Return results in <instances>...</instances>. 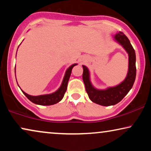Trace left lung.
Segmentation results:
<instances>
[{"label":"left lung","mask_w":151,"mask_h":151,"mask_svg":"<svg viewBox=\"0 0 151 151\" xmlns=\"http://www.w3.org/2000/svg\"><path fill=\"white\" fill-rule=\"evenodd\" d=\"M114 39L122 46L129 54V70L125 80L118 85L109 87L105 90H98L91 83L90 74L88 68L83 67V79L86 91L90 100L102 106H111L120 102L133 87L136 77L135 52L129 38L123 32H119L114 36Z\"/></svg>","instance_id":"1"}]
</instances>
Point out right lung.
<instances>
[{
	"label": "right lung",
	"instance_id": "add662e5",
	"mask_svg": "<svg viewBox=\"0 0 151 151\" xmlns=\"http://www.w3.org/2000/svg\"><path fill=\"white\" fill-rule=\"evenodd\" d=\"M77 65V64H73L71 66L68 68L66 71L65 77L63 78V81L62 82V84L58 89L56 91L51 94L47 95H42V96H30L23 91H22V93L25 95V96L31 102L36 104L43 105V106H49V105H53L56 103L59 102L63 98L64 95H65L66 91H67L68 82H69L70 76H71L72 69L74 66Z\"/></svg>",
	"mask_w": 151,
	"mask_h": 151
}]
</instances>
